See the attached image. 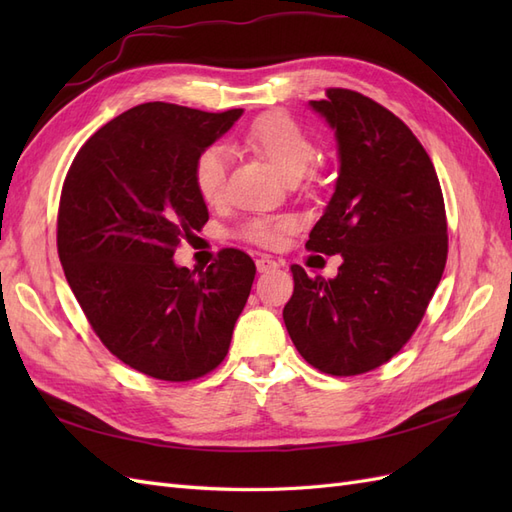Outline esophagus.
I'll return each mask as SVG.
<instances>
[{
	"label": "esophagus",
	"instance_id": "esophagus-1",
	"mask_svg": "<svg viewBox=\"0 0 512 512\" xmlns=\"http://www.w3.org/2000/svg\"><path fill=\"white\" fill-rule=\"evenodd\" d=\"M256 269H258V273H271L275 269H280V262L273 260L271 256H260L256 260Z\"/></svg>",
	"mask_w": 512,
	"mask_h": 512
}]
</instances>
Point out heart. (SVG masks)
<instances>
[{"mask_svg":"<svg viewBox=\"0 0 512 512\" xmlns=\"http://www.w3.org/2000/svg\"><path fill=\"white\" fill-rule=\"evenodd\" d=\"M243 143L292 181L301 179L314 160V145L307 132L284 113L256 117L243 132ZM228 164L230 153L222 145L205 147L196 156L192 168L194 188L207 205H218L224 200ZM290 230H294V220L290 218H252L243 224L241 235L252 243L273 247Z\"/></svg>","mask_w":512,"mask_h":512,"instance_id":"heart-1","label":"heart"}]
</instances>
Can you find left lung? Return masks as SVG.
<instances>
[{"label": "left lung", "instance_id": "obj_1", "mask_svg": "<svg viewBox=\"0 0 512 512\" xmlns=\"http://www.w3.org/2000/svg\"><path fill=\"white\" fill-rule=\"evenodd\" d=\"M309 106L335 132L339 177L307 250L344 258L333 280L292 265V344L331 376L386 363L423 320L448 252L446 211L427 151L404 121L350 89Z\"/></svg>", "mask_w": 512, "mask_h": 512}]
</instances>
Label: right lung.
<instances>
[{
    "label": "right lung",
    "instance_id": "obj_1",
    "mask_svg": "<svg viewBox=\"0 0 512 512\" xmlns=\"http://www.w3.org/2000/svg\"><path fill=\"white\" fill-rule=\"evenodd\" d=\"M241 115L134 106L89 138L66 175L57 215L66 280L102 344L145 376L209 374L250 297L256 265L241 250H222L198 273L173 260L209 220L194 160Z\"/></svg>",
    "mask_w": 512,
    "mask_h": 512
}]
</instances>
